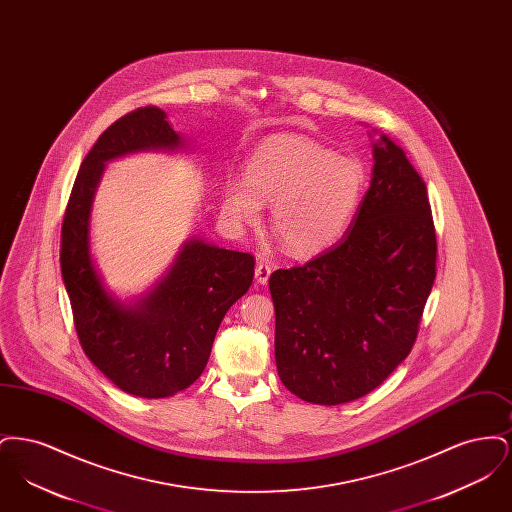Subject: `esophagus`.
<instances>
[{"label": "esophagus", "instance_id": "34e87169", "mask_svg": "<svg viewBox=\"0 0 512 512\" xmlns=\"http://www.w3.org/2000/svg\"><path fill=\"white\" fill-rule=\"evenodd\" d=\"M270 272H272V267H270L268 263H259V265L255 267V278H257V282H259V284H267L268 278H270Z\"/></svg>", "mask_w": 512, "mask_h": 512}]
</instances>
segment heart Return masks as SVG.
Wrapping results in <instances>:
<instances>
[{
  "label": "heart",
  "mask_w": 512,
  "mask_h": 512,
  "mask_svg": "<svg viewBox=\"0 0 512 512\" xmlns=\"http://www.w3.org/2000/svg\"><path fill=\"white\" fill-rule=\"evenodd\" d=\"M366 174L357 159L299 134L268 138L247 161L245 178H230L222 209L234 224L261 219L295 257H311L338 244L351 228L365 195Z\"/></svg>",
  "instance_id": "1"
}]
</instances>
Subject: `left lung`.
<instances>
[{"instance_id":"1","label":"left lung","mask_w":512,"mask_h":512,"mask_svg":"<svg viewBox=\"0 0 512 512\" xmlns=\"http://www.w3.org/2000/svg\"><path fill=\"white\" fill-rule=\"evenodd\" d=\"M372 155L370 188L340 244L268 278L278 376L307 403L376 390L411 353L436 280L424 180L386 134Z\"/></svg>"}]
</instances>
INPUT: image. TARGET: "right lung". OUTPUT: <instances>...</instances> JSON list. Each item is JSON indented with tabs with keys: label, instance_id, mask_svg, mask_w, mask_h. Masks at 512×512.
Masks as SVG:
<instances>
[{
	"label": "right lung",
	"instance_id": "1",
	"mask_svg": "<svg viewBox=\"0 0 512 512\" xmlns=\"http://www.w3.org/2000/svg\"><path fill=\"white\" fill-rule=\"evenodd\" d=\"M180 147V134L159 107H140L113 122L84 157L61 226V274L80 345L119 390L146 399L171 397L201 376L222 318L255 272L253 255L192 238L136 303L105 290L90 253V215L105 163Z\"/></svg>",
	"mask_w": 512,
	"mask_h": 512
}]
</instances>
